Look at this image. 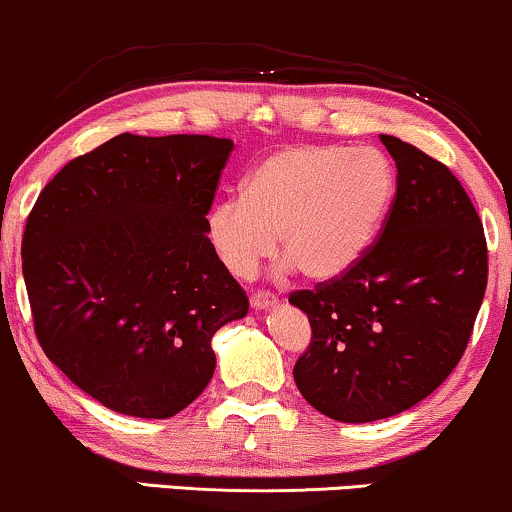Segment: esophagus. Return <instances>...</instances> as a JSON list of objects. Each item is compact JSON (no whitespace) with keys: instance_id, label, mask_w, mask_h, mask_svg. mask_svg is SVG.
Segmentation results:
<instances>
[{"instance_id":"esophagus-1","label":"esophagus","mask_w":512,"mask_h":512,"mask_svg":"<svg viewBox=\"0 0 512 512\" xmlns=\"http://www.w3.org/2000/svg\"><path fill=\"white\" fill-rule=\"evenodd\" d=\"M278 300L271 293H267V290H257L255 295L250 297V304H252V309H269V307H274Z\"/></svg>"}]
</instances>
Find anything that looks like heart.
I'll list each match as a JSON object with an SVG mask.
<instances>
[{
  "mask_svg": "<svg viewBox=\"0 0 512 512\" xmlns=\"http://www.w3.org/2000/svg\"><path fill=\"white\" fill-rule=\"evenodd\" d=\"M397 193L394 165L371 146H290L267 155L205 217L229 274L250 278L276 255L312 281H333L361 260Z\"/></svg>",
  "mask_w": 512,
  "mask_h": 512,
  "instance_id": "1",
  "label": "heart"
}]
</instances>
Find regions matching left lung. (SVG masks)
I'll use <instances>...</instances> for the list:
<instances>
[{"instance_id":"left-lung-1","label":"left lung","mask_w":512,"mask_h":512,"mask_svg":"<svg viewBox=\"0 0 512 512\" xmlns=\"http://www.w3.org/2000/svg\"><path fill=\"white\" fill-rule=\"evenodd\" d=\"M380 141L397 193L378 241L347 274L288 297L312 326L297 390L340 423L397 416L435 392L461 361L487 290V241L461 181L406 141Z\"/></svg>"}]
</instances>
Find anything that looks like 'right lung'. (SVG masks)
<instances>
[{"label":"right lung","instance_id":"add662e5","mask_svg":"<svg viewBox=\"0 0 512 512\" xmlns=\"http://www.w3.org/2000/svg\"><path fill=\"white\" fill-rule=\"evenodd\" d=\"M234 141L118 134L44 186L23 278L44 354L106 409L184 411L215 373L212 335L248 295L205 234Z\"/></svg>","mask_w":512,"mask_h":512}]
</instances>
